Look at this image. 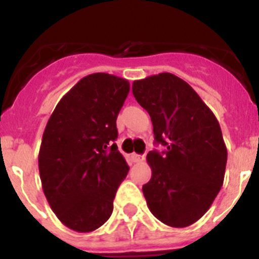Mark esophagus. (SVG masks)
Returning a JSON list of instances; mask_svg holds the SVG:
<instances>
[{
    "label": "esophagus",
    "mask_w": 259,
    "mask_h": 259,
    "mask_svg": "<svg viewBox=\"0 0 259 259\" xmlns=\"http://www.w3.org/2000/svg\"><path fill=\"white\" fill-rule=\"evenodd\" d=\"M131 157H132V161H134V162H143L144 161V155L136 154V153H134Z\"/></svg>",
    "instance_id": "34e87169"
}]
</instances>
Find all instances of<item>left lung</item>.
Wrapping results in <instances>:
<instances>
[{
	"mask_svg": "<svg viewBox=\"0 0 259 259\" xmlns=\"http://www.w3.org/2000/svg\"><path fill=\"white\" fill-rule=\"evenodd\" d=\"M136 101L149 113L155 143L149 183L143 185L148 207L170 227H188L211 206L221 191L227 148L211 110L187 81L170 72L136 80Z\"/></svg>",
	"mask_w": 259,
	"mask_h": 259,
	"instance_id": "1",
	"label": "left lung"
}]
</instances>
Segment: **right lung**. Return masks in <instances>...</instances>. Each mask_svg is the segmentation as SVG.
<instances>
[{"label": "right lung", "instance_id": "obj_1", "mask_svg": "<svg viewBox=\"0 0 259 259\" xmlns=\"http://www.w3.org/2000/svg\"><path fill=\"white\" fill-rule=\"evenodd\" d=\"M128 92L123 77L88 75L61 98L45 127L38 153L42 191L57 218L76 232H92L110 218L130 170L115 144Z\"/></svg>", "mask_w": 259, "mask_h": 259}]
</instances>
